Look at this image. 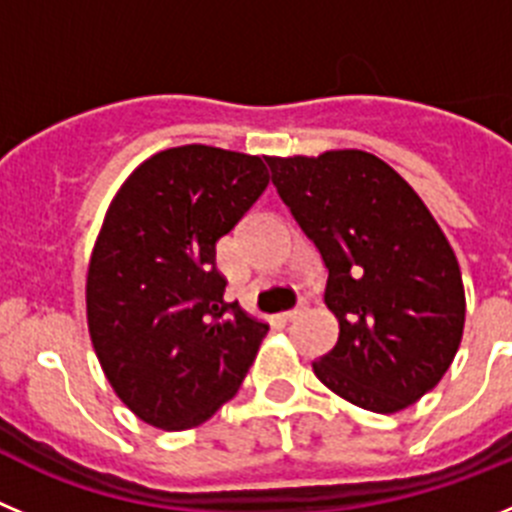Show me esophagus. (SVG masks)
<instances>
[{
    "label": "esophagus",
    "mask_w": 512,
    "mask_h": 512,
    "mask_svg": "<svg viewBox=\"0 0 512 512\" xmlns=\"http://www.w3.org/2000/svg\"><path fill=\"white\" fill-rule=\"evenodd\" d=\"M303 311H306V303H298L296 308H290V311H283V313H280V319H283V321L298 319V316H301Z\"/></svg>",
    "instance_id": "34e87169"
}]
</instances>
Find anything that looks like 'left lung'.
Returning a JSON list of instances; mask_svg holds the SVG:
<instances>
[{
    "label": "left lung",
    "instance_id": "1",
    "mask_svg": "<svg viewBox=\"0 0 512 512\" xmlns=\"http://www.w3.org/2000/svg\"><path fill=\"white\" fill-rule=\"evenodd\" d=\"M265 160L329 267L324 301L339 342L313 372L365 411H403L439 385L462 344L467 298L449 239L411 183L372 153Z\"/></svg>",
    "mask_w": 512,
    "mask_h": 512
}]
</instances>
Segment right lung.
<instances>
[{"label": "right lung", "instance_id": "add662e5", "mask_svg": "<svg viewBox=\"0 0 512 512\" xmlns=\"http://www.w3.org/2000/svg\"><path fill=\"white\" fill-rule=\"evenodd\" d=\"M267 181L260 155L183 145L142 160L114 193L86 273V324L140 421L201 426L245 380L267 324L224 301L216 242Z\"/></svg>", "mask_w": 512, "mask_h": 512}]
</instances>
